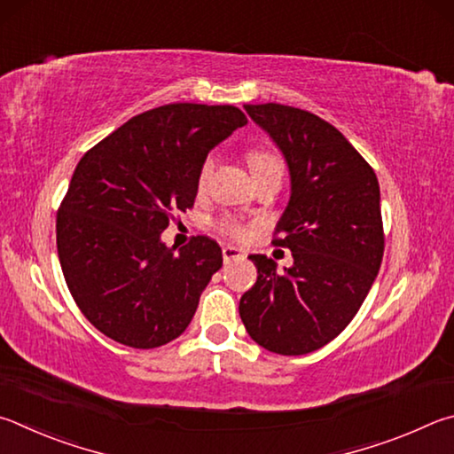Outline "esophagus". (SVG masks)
Returning a JSON list of instances; mask_svg holds the SVG:
<instances>
[{"instance_id": "34e87169", "label": "esophagus", "mask_w": 454, "mask_h": 454, "mask_svg": "<svg viewBox=\"0 0 454 454\" xmlns=\"http://www.w3.org/2000/svg\"><path fill=\"white\" fill-rule=\"evenodd\" d=\"M237 259H243V251L231 247V245H227V247H223V261L229 263V261H237Z\"/></svg>"}]
</instances>
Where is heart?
<instances>
[{"label": "heart", "mask_w": 454, "mask_h": 454, "mask_svg": "<svg viewBox=\"0 0 454 454\" xmlns=\"http://www.w3.org/2000/svg\"><path fill=\"white\" fill-rule=\"evenodd\" d=\"M249 165H251V171L253 173H259V171H265V169H273V167H281L279 159H277L273 153H265V151H259V153H251L249 155ZM213 171V157L207 159L203 163L201 171H199V185H205L207 179H209V175ZM219 229L225 235L233 237V239H245V237L249 235L247 227L241 225V223H237L233 219H221L219 221Z\"/></svg>", "instance_id": "heart-1"}]
</instances>
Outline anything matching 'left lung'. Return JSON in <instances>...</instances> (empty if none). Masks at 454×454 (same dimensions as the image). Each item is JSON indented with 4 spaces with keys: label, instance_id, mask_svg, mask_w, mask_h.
Instances as JSON below:
<instances>
[{
    "label": "left lung",
    "instance_id": "8db88e82",
    "mask_svg": "<svg viewBox=\"0 0 454 454\" xmlns=\"http://www.w3.org/2000/svg\"><path fill=\"white\" fill-rule=\"evenodd\" d=\"M281 151L291 193L277 245L293 265L249 255L257 283L239 301L249 337L277 355H307L343 331L375 283L385 239L375 171L345 135L309 111L245 106Z\"/></svg>",
    "mask_w": 454,
    "mask_h": 454
}]
</instances>
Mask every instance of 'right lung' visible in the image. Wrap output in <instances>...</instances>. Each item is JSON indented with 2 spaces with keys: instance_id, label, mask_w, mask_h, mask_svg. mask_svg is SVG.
Masks as SVG:
<instances>
[{
  "instance_id": "right-lung-1",
  "label": "right lung",
  "mask_w": 454,
  "mask_h": 454,
  "mask_svg": "<svg viewBox=\"0 0 454 454\" xmlns=\"http://www.w3.org/2000/svg\"><path fill=\"white\" fill-rule=\"evenodd\" d=\"M247 125L239 107L169 103L129 119L87 151L58 213V255L71 297L95 329L155 348L189 327L223 265L193 237L167 247L171 213L195 203L209 151Z\"/></svg>"
}]
</instances>
